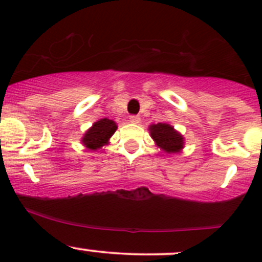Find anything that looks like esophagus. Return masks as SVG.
<instances>
[{
	"instance_id": "esophagus-1",
	"label": "esophagus",
	"mask_w": 262,
	"mask_h": 262,
	"mask_svg": "<svg viewBox=\"0 0 262 262\" xmlns=\"http://www.w3.org/2000/svg\"><path fill=\"white\" fill-rule=\"evenodd\" d=\"M129 120H130L133 124H138V123H141V116H139V115H130V116H129Z\"/></svg>"
}]
</instances>
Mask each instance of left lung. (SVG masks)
<instances>
[{
    "label": "left lung",
    "instance_id": "1",
    "mask_svg": "<svg viewBox=\"0 0 262 262\" xmlns=\"http://www.w3.org/2000/svg\"><path fill=\"white\" fill-rule=\"evenodd\" d=\"M149 133L157 147L166 153H178L184 148V137L170 124H152L149 126Z\"/></svg>",
    "mask_w": 262,
    "mask_h": 262
}]
</instances>
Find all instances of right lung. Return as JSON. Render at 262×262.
Returning <instances> with one entry per match:
<instances>
[{
  "label": "right lung",
  "mask_w": 262,
  "mask_h": 262,
  "mask_svg": "<svg viewBox=\"0 0 262 262\" xmlns=\"http://www.w3.org/2000/svg\"><path fill=\"white\" fill-rule=\"evenodd\" d=\"M116 129H118V125L114 120H110L107 118L100 119L84 133L82 143L91 150L99 149L109 143L110 137L115 133Z\"/></svg>",
  "instance_id": "add662e5"
}]
</instances>
